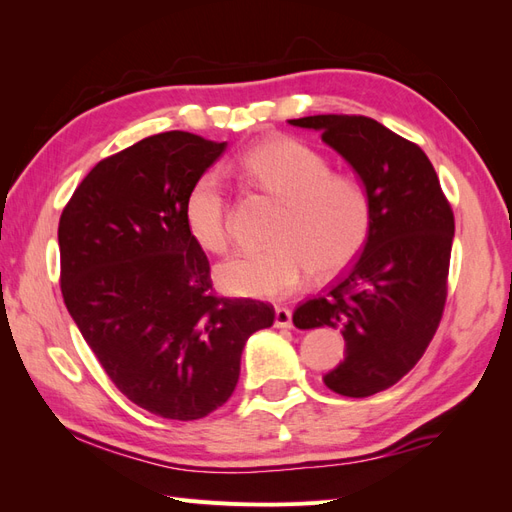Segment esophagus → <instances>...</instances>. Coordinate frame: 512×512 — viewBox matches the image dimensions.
<instances>
[{
    "label": "esophagus",
    "instance_id": "34e87169",
    "mask_svg": "<svg viewBox=\"0 0 512 512\" xmlns=\"http://www.w3.org/2000/svg\"><path fill=\"white\" fill-rule=\"evenodd\" d=\"M275 327H280V329L292 327V309L290 307H284V305L275 307Z\"/></svg>",
    "mask_w": 512,
    "mask_h": 512
}]
</instances>
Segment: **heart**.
Returning a JSON list of instances; mask_svg holds the SVG:
<instances>
[{
    "label": "heart",
    "instance_id": "heart-1",
    "mask_svg": "<svg viewBox=\"0 0 512 512\" xmlns=\"http://www.w3.org/2000/svg\"><path fill=\"white\" fill-rule=\"evenodd\" d=\"M254 190L282 200L267 250H245L218 267L220 286L239 297L284 299L309 273L329 277L361 254L371 230V198L365 185L333 173L331 160L301 138L280 136L247 149L237 162ZM183 218L192 239L209 252L230 241L232 209L226 181L205 170L190 185Z\"/></svg>",
    "mask_w": 512,
    "mask_h": 512
}]
</instances>
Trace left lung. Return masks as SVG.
I'll list each match as a JSON object with an SVG mask.
<instances>
[{
	"label": "left lung",
	"instance_id": "8db88e82",
	"mask_svg": "<svg viewBox=\"0 0 512 512\" xmlns=\"http://www.w3.org/2000/svg\"><path fill=\"white\" fill-rule=\"evenodd\" d=\"M290 123L320 130L371 198L361 254L292 314L299 329H342L346 359L324 384L339 395L369 397L404 378L440 327L455 215L425 151L376 119L314 115Z\"/></svg>",
	"mask_w": 512,
	"mask_h": 512
}]
</instances>
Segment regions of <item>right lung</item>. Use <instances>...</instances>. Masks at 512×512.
Wrapping results in <instances>:
<instances>
[{"label": "right lung", "mask_w": 512, "mask_h": 512, "mask_svg": "<svg viewBox=\"0 0 512 512\" xmlns=\"http://www.w3.org/2000/svg\"><path fill=\"white\" fill-rule=\"evenodd\" d=\"M226 143L162 132L100 160L59 218L61 297L106 376L143 410L196 421L226 404L269 303L215 297L185 196Z\"/></svg>", "instance_id": "right-lung-1"}]
</instances>
